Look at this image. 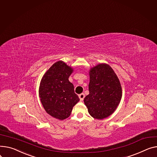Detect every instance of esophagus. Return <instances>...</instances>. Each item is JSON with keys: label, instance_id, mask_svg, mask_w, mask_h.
<instances>
[{"label": "esophagus", "instance_id": "34e87169", "mask_svg": "<svg viewBox=\"0 0 157 157\" xmlns=\"http://www.w3.org/2000/svg\"><path fill=\"white\" fill-rule=\"evenodd\" d=\"M85 97V95L84 93H81V94H80V95H79V98L81 101H82L83 100H84Z\"/></svg>", "mask_w": 157, "mask_h": 157}]
</instances>
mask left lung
<instances>
[{
  "mask_svg": "<svg viewBox=\"0 0 157 157\" xmlns=\"http://www.w3.org/2000/svg\"><path fill=\"white\" fill-rule=\"evenodd\" d=\"M89 95L84 102L90 116L97 119L110 116L122 98V87L118 77L107 64H99L89 72Z\"/></svg>",
  "mask_w": 157,
  "mask_h": 157,
  "instance_id": "1",
  "label": "left lung"
}]
</instances>
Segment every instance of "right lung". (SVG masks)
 <instances>
[{"instance_id": "1", "label": "right lung", "mask_w": 157, "mask_h": 157, "mask_svg": "<svg viewBox=\"0 0 157 157\" xmlns=\"http://www.w3.org/2000/svg\"><path fill=\"white\" fill-rule=\"evenodd\" d=\"M73 69L60 60L45 73L39 87V97L45 111L53 117L64 120L79 101L74 85L69 81Z\"/></svg>"}]
</instances>
